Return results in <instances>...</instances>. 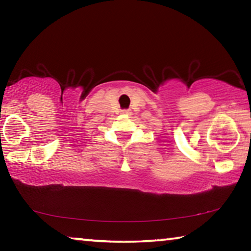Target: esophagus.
<instances>
[{"label": "esophagus", "mask_w": 251, "mask_h": 251, "mask_svg": "<svg viewBox=\"0 0 251 251\" xmlns=\"http://www.w3.org/2000/svg\"><path fill=\"white\" fill-rule=\"evenodd\" d=\"M121 113L123 114V115H130V110L129 109H123L121 110Z\"/></svg>", "instance_id": "obj_1"}]
</instances>
